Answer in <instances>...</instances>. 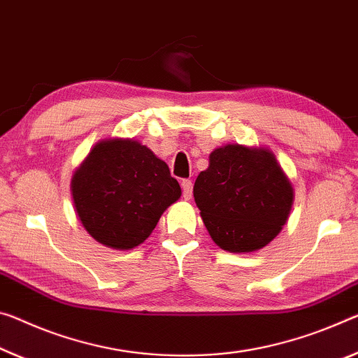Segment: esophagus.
I'll return each mask as SVG.
<instances>
[{
  "instance_id": "obj_1",
  "label": "esophagus",
  "mask_w": 358,
  "mask_h": 358,
  "mask_svg": "<svg viewBox=\"0 0 358 358\" xmlns=\"http://www.w3.org/2000/svg\"><path fill=\"white\" fill-rule=\"evenodd\" d=\"M181 189H183V197L186 201L191 199L192 196V181L191 180H183L181 181Z\"/></svg>"
}]
</instances>
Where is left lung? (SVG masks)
Returning a JSON list of instances; mask_svg holds the SVG:
<instances>
[{"instance_id":"1","label":"left lung","mask_w":358,"mask_h":358,"mask_svg":"<svg viewBox=\"0 0 358 358\" xmlns=\"http://www.w3.org/2000/svg\"><path fill=\"white\" fill-rule=\"evenodd\" d=\"M192 194L212 241L231 253L257 252L274 241L294 199L274 152L239 143L210 152Z\"/></svg>"}]
</instances>
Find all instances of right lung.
Listing matches in <instances>:
<instances>
[{
	"label": "right lung",
	"instance_id": "1",
	"mask_svg": "<svg viewBox=\"0 0 358 358\" xmlns=\"http://www.w3.org/2000/svg\"><path fill=\"white\" fill-rule=\"evenodd\" d=\"M70 189L83 228L115 250L143 243L181 196L162 159L138 140L117 137L94 145L73 173Z\"/></svg>",
	"mask_w": 358,
	"mask_h": 358
}]
</instances>
